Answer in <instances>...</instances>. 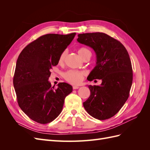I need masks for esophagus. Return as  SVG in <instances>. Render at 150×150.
<instances>
[{
    "instance_id": "1",
    "label": "esophagus",
    "mask_w": 150,
    "mask_h": 150,
    "mask_svg": "<svg viewBox=\"0 0 150 150\" xmlns=\"http://www.w3.org/2000/svg\"><path fill=\"white\" fill-rule=\"evenodd\" d=\"M72 88H73V89H79V87L78 86H72Z\"/></svg>"
}]
</instances>
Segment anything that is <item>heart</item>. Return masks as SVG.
Masks as SVG:
<instances>
[{
  "instance_id": "1",
  "label": "heart",
  "mask_w": 150,
  "mask_h": 150,
  "mask_svg": "<svg viewBox=\"0 0 150 150\" xmlns=\"http://www.w3.org/2000/svg\"><path fill=\"white\" fill-rule=\"evenodd\" d=\"M78 54L79 55L81 56V58H83L86 55H87L88 54H91V52L89 51L88 49L85 47H81L78 50ZM66 55V52L64 51L62 52L61 55L59 57L58 62L59 64H61L64 61V59ZM63 77L64 78L71 84H78L83 79V72H81L79 71L76 70H69L63 74Z\"/></svg>"
}]
</instances>
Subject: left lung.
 Returning a JSON list of instances; mask_svg holds the SVG:
<instances>
[{"mask_svg":"<svg viewBox=\"0 0 150 150\" xmlns=\"http://www.w3.org/2000/svg\"><path fill=\"white\" fill-rule=\"evenodd\" d=\"M77 40L91 47L96 53V65L88 80H102L99 86H88L91 94L83 103L84 108L94 118H110L129 97L133 69L128 52L120 41L103 33L80 34Z\"/></svg>","mask_w":150,"mask_h":150,"instance_id":"1","label":"left lung"}]
</instances>
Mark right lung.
Returning <instances> with one entry per match:
<instances>
[{
    "label": "right lung",
    "instance_id": "add662e5",
    "mask_svg": "<svg viewBox=\"0 0 150 150\" xmlns=\"http://www.w3.org/2000/svg\"><path fill=\"white\" fill-rule=\"evenodd\" d=\"M76 33L48 34L28 44L18 57L13 84L17 103L31 120L40 124L52 122L60 115L64 99L72 91L66 83L51 86L48 81L52 66L73 40Z\"/></svg>",
    "mask_w": 150,
    "mask_h": 150
}]
</instances>
